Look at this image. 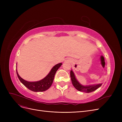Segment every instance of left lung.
<instances>
[{
  "label": "left lung",
  "instance_id": "obj_1",
  "mask_svg": "<svg viewBox=\"0 0 122 122\" xmlns=\"http://www.w3.org/2000/svg\"><path fill=\"white\" fill-rule=\"evenodd\" d=\"M70 76H71V79L73 86L75 87L76 89L80 92H85V93H91V92L96 90L97 88H98L99 87H100L102 86V83L91 85V86H83V85L81 84L78 81H77L74 74L73 72L72 71V70L70 71Z\"/></svg>",
  "mask_w": 122,
  "mask_h": 122
}]
</instances>
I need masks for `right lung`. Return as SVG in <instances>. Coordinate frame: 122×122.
Instances as JSON below:
<instances>
[{
  "label": "right lung",
  "mask_w": 122,
  "mask_h": 122,
  "mask_svg": "<svg viewBox=\"0 0 122 122\" xmlns=\"http://www.w3.org/2000/svg\"><path fill=\"white\" fill-rule=\"evenodd\" d=\"M61 65L62 63H59L55 65L52 68V69L51 70L45 78L40 81L35 82H29L25 80L24 79L22 78L18 74L17 69L16 72L18 78L20 80L21 82L24 86L28 88L29 90L35 92H44L48 89L51 86L53 81L55 73H56L57 70L61 67Z\"/></svg>",
  "instance_id": "1"
}]
</instances>
